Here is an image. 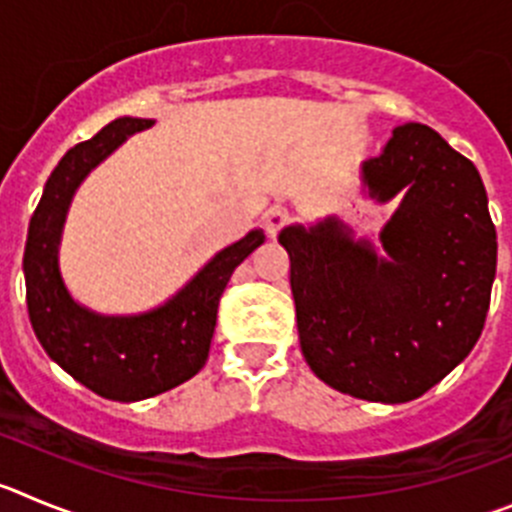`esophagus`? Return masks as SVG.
Segmentation results:
<instances>
[{"label": "esophagus", "instance_id": "34e87169", "mask_svg": "<svg viewBox=\"0 0 512 512\" xmlns=\"http://www.w3.org/2000/svg\"><path fill=\"white\" fill-rule=\"evenodd\" d=\"M285 222H288V211H285L283 206H270V209L265 211V216H262V229H265L270 237H275V234L285 227Z\"/></svg>", "mask_w": 512, "mask_h": 512}]
</instances>
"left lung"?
<instances>
[{"mask_svg": "<svg viewBox=\"0 0 512 512\" xmlns=\"http://www.w3.org/2000/svg\"><path fill=\"white\" fill-rule=\"evenodd\" d=\"M362 181L380 204L403 191L370 242L342 224L285 227L303 357L319 380L372 403L421 398L472 352L497 265L487 191L472 160L426 124L395 127Z\"/></svg>", "mask_w": 512, "mask_h": 512, "instance_id": "obj_1", "label": "left lung"}]
</instances>
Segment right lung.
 <instances>
[{
	"label": "right lung",
	"mask_w": 512,
	"mask_h": 512,
	"mask_svg": "<svg viewBox=\"0 0 512 512\" xmlns=\"http://www.w3.org/2000/svg\"><path fill=\"white\" fill-rule=\"evenodd\" d=\"M150 124L153 119H114L63 155L32 214L22 257L27 313L38 342L73 380L119 403L165 393L206 365L219 298L234 267L265 242L262 229H252L214 255L168 303L147 313L101 316L73 301L58 270V245L73 193L101 160Z\"/></svg>",
	"instance_id": "add662e5"
}]
</instances>
